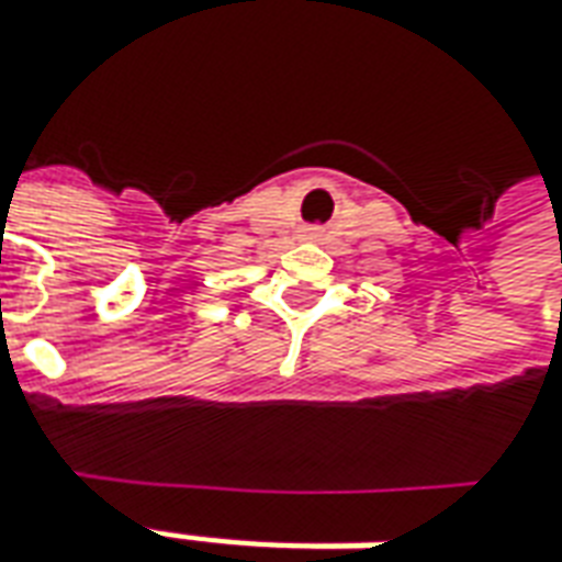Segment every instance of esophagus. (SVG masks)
<instances>
[{
	"label": "esophagus",
	"mask_w": 562,
	"mask_h": 562,
	"mask_svg": "<svg viewBox=\"0 0 562 562\" xmlns=\"http://www.w3.org/2000/svg\"><path fill=\"white\" fill-rule=\"evenodd\" d=\"M304 236H319V231H316V227H311V231H304Z\"/></svg>",
	"instance_id": "1"
}]
</instances>
